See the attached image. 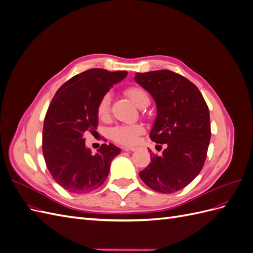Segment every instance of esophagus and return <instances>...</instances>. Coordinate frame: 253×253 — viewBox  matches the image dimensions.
Here are the masks:
<instances>
[{"label":"esophagus","instance_id":"34e87169","mask_svg":"<svg viewBox=\"0 0 253 253\" xmlns=\"http://www.w3.org/2000/svg\"><path fill=\"white\" fill-rule=\"evenodd\" d=\"M124 151H126V152H134V151H136V148H124Z\"/></svg>","mask_w":253,"mask_h":253}]
</instances>
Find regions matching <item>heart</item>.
I'll list each match as a JSON object with an SVG mask.
<instances>
[{
	"mask_svg": "<svg viewBox=\"0 0 253 253\" xmlns=\"http://www.w3.org/2000/svg\"><path fill=\"white\" fill-rule=\"evenodd\" d=\"M125 94L139 108H144L150 103V98L147 91L140 86H128L126 88ZM110 104L111 97L110 94H105L101 97L97 104V115L98 117L105 120L110 116ZM144 132V127L140 124L133 125H120L114 126L111 132V138L117 143L124 145L135 144L138 140V137Z\"/></svg>",
	"mask_w": 253,
	"mask_h": 253,
	"instance_id": "heart-1",
	"label": "heart"
}]
</instances>
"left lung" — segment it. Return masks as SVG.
I'll list each match as a JSON object with an SVG mask.
<instances>
[{
	"label": "left lung",
	"mask_w": 253,
	"mask_h": 253,
	"mask_svg": "<svg viewBox=\"0 0 253 253\" xmlns=\"http://www.w3.org/2000/svg\"><path fill=\"white\" fill-rule=\"evenodd\" d=\"M135 81L156 102L157 116L150 138L166 143L163 155L151 154V163L139 176L156 192H176L204 167L211 138L208 105L195 84L171 71L136 73Z\"/></svg>",
	"instance_id": "obj_1"
}]
</instances>
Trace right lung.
<instances>
[{
    "label": "right lung",
    "instance_id": "add662e5",
    "mask_svg": "<svg viewBox=\"0 0 253 253\" xmlns=\"http://www.w3.org/2000/svg\"><path fill=\"white\" fill-rule=\"evenodd\" d=\"M126 75V71L91 68L74 76L52 98L44 119L42 151L52 178L68 192H91L108 178L120 149L103 143L93 155L83 134L96 132L99 100Z\"/></svg>",
    "mask_w": 253,
    "mask_h": 253
}]
</instances>
